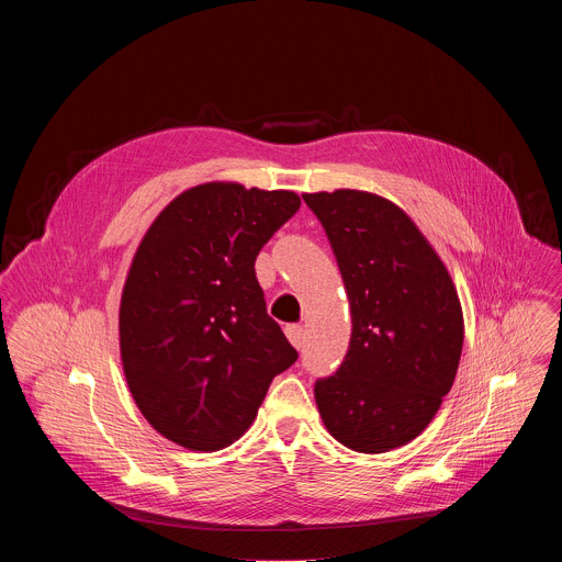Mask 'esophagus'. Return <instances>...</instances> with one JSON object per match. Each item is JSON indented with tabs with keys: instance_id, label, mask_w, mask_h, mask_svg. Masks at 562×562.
<instances>
[{
	"instance_id": "esophagus-1",
	"label": "esophagus",
	"mask_w": 562,
	"mask_h": 562,
	"mask_svg": "<svg viewBox=\"0 0 562 562\" xmlns=\"http://www.w3.org/2000/svg\"><path fill=\"white\" fill-rule=\"evenodd\" d=\"M284 334H286L289 342H291L295 349H300V347L304 345V334H302V327H300V325H286V327H284Z\"/></svg>"
}]
</instances>
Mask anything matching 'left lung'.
<instances>
[{"label":"left lung","instance_id":"left-lung-1","mask_svg":"<svg viewBox=\"0 0 562 562\" xmlns=\"http://www.w3.org/2000/svg\"><path fill=\"white\" fill-rule=\"evenodd\" d=\"M338 260L349 306V351L315 382L329 434L360 453L414 440L449 393L464 340L456 286L438 254L393 202L353 189L304 193Z\"/></svg>","mask_w":562,"mask_h":562}]
</instances>
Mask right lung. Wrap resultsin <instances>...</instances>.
Listing matches in <instances>:
<instances>
[{"label": "right lung", "mask_w": 562, "mask_h": 562, "mask_svg": "<svg viewBox=\"0 0 562 562\" xmlns=\"http://www.w3.org/2000/svg\"><path fill=\"white\" fill-rule=\"evenodd\" d=\"M297 209L293 191L209 182L146 231L122 291L120 351L135 405L165 438L228 447L297 360L256 278L260 249Z\"/></svg>", "instance_id": "1"}]
</instances>
